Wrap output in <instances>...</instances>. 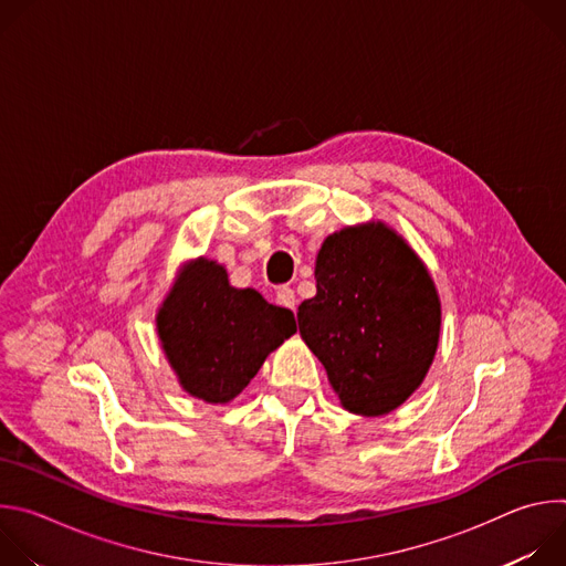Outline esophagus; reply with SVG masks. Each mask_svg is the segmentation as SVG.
Listing matches in <instances>:
<instances>
[{
  "label": "esophagus",
  "mask_w": 566,
  "mask_h": 566,
  "mask_svg": "<svg viewBox=\"0 0 566 566\" xmlns=\"http://www.w3.org/2000/svg\"><path fill=\"white\" fill-rule=\"evenodd\" d=\"M277 304H282V306H286V308L295 311V304H297L295 291H293V289H289V286H282V289L277 291Z\"/></svg>",
  "instance_id": "1"
}]
</instances>
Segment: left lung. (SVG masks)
Masks as SVG:
<instances>
[{
	"label": "left lung",
	"instance_id": "1",
	"mask_svg": "<svg viewBox=\"0 0 566 566\" xmlns=\"http://www.w3.org/2000/svg\"><path fill=\"white\" fill-rule=\"evenodd\" d=\"M315 282L297 325L340 402L363 417L396 410L423 382L439 343L441 304L430 273L406 241L376 223L327 237Z\"/></svg>",
	"mask_w": 566,
	"mask_h": 566
}]
</instances>
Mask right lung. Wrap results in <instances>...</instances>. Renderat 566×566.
<instances>
[{"instance_id":"1","label":"right lung","mask_w":566,"mask_h":566,"mask_svg":"<svg viewBox=\"0 0 566 566\" xmlns=\"http://www.w3.org/2000/svg\"><path fill=\"white\" fill-rule=\"evenodd\" d=\"M156 325L184 389L208 402L232 400L297 329L289 308L253 289H232L226 271L208 260L186 269Z\"/></svg>"}]
</instances>
